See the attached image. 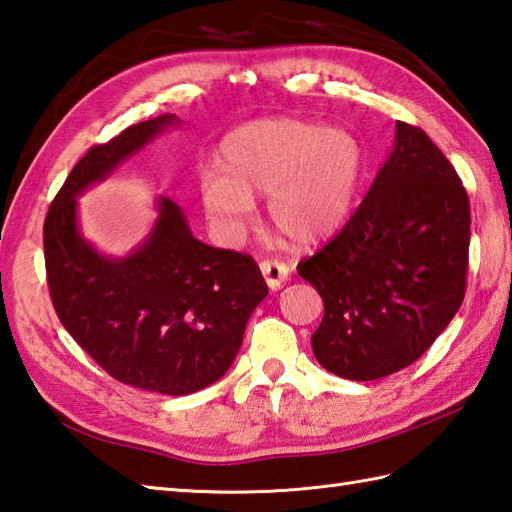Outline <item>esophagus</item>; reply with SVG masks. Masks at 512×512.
<instances>
[{
  "instance_id": "1",
  "label": "esophagus",
  "mask_w": 512,
  "mask_h": 512,
  "mask_svg": "<svg viewBox=\"0 0 512 512\" xmlns=\"http://www.w3.org/2000/svg\"><path fill=\"white\" fill-rule=\"evenodd\" d=\"M260 271H263L265 282L271 291L280 289L282 282L289 276V267L285 263H280V260H263V263H260Z\"/></svg>"
}]
</instances>
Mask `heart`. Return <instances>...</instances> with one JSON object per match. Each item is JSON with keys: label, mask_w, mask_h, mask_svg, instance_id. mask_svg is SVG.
I'll list each match as a JSON object with an SVG mask.
<instances>
[{"label": "heart", "mask_w": 512, "mask_h": 512, "mask_svg": "<svg viewBox=\"0 0 512 512\" xmlns=\"http://www.w3.org/2000/svg\"><path fill=\"white\" fill-rule=\"evenodd\" d=\"M219 169L201 179L203 212L223 243H238L254 219V197H269V219L293 243L337 234L355 210L363 149L342 127L276 118L225 135Z\"/></svg>", "instance_id": "obj_1"}]
</instances>
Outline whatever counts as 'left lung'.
Instances as JSON below:
<instances>
[{"label": "left lung", "instance_id": "8db88e82", "mask_svg": "<svg viewBox=\"0 0 512 512\" xmlns=\"http://www.w3.org/2000/svg\"><path fill=\"white\" fill-rule=\"evenodd\" d=\"M471 208L427 133L396 122L394 149L331 243L298 265L324 300L311 335L328 372L374 381L414 363L458 313Z\"/></svg>", "mask_w": 512, "mask_h": 512}]
</instances>
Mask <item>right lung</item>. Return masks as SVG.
Wrapping results in <instances>:
<instances>
[{"label": "right lung", "mask_w": 512, "mask_h": 512, "mask_svg": "<svg viewBox=\"0 0 512 512\" xmlns=\"http://www.w3.org/2000/svg\"><path fill=\"white\" fill-rule=\"evenodd\" d=\"M173 113L92 146L67 175L43 225L54 311L102 370L133 388L181 396L230 370L249 315L269 293L252 256L192 236L184 212L157 199V221L129 256L111 258L83 236L78 199L144 149Z\"/></svg>", "instance_id": "right-lung-1"}]
</instances>
